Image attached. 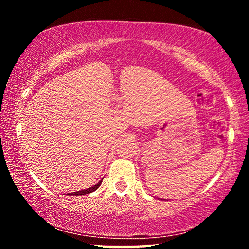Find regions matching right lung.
Listing matches in <instances>:
<instances>
[{"label": "right lung", "instance_id": "obj_1", "mask_svg": "<svg viewBox=\"0 0 249 249\" xmlns=\"http://www.w3.org/2000/svg\"><path fill=\"white\" fill-rule=\"evenodd\" d=\"M101 183H102V181H99L98 183L96 184H94V185H92L91 188H88V189H84V190H81V191H77V192H72V193H70V196H83V195H89V193H91V192H93V191H95L96 189H98L100 185H101Z\"/></svg>", "mask_w": 249, "mask_h": 249}]
</instances>
